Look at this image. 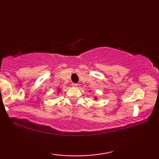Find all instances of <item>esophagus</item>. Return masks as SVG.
Returning <instances> with one entry per match:
<instances>
[{"label": "esophagus", "instance_id": "obj_1", "mask_svg": "<svg viewBox=\"0 0 159 159\" xmlns=\"http://www.w3.org/2000/svg\"><path fill=\"white\" fill-rule=\"evenodd\" d=\"M71 86H72V87H75V88H76V87L78 86V84H77V83H72V84H71Z\"/></svg>", "mask_w": 159, "mask_h": 159}]
</instances>
